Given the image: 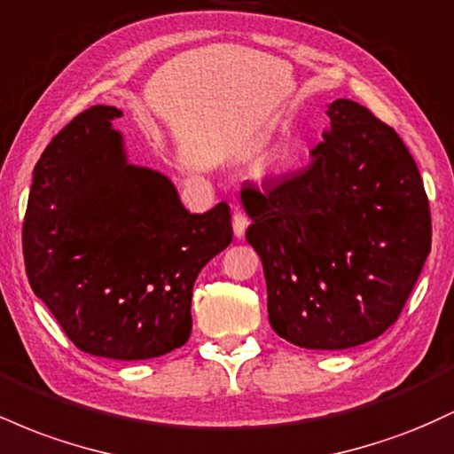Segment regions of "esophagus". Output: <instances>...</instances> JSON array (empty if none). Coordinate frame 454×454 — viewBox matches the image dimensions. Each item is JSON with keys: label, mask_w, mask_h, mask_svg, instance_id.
I'll list each match as a JSON object with an SVG mask.
<instances>
[{"label": "esophagus", "mask_w": 454, "mask_h": 454, "mask_svg": "<svg viewBox=\"0 0 454 454\" xmlns=\"http://www.w3.org/2000/svg\"><path fill=\"white\" fill-rule=\"evenodd\" d=\"M247 226H249L247 215H245V213H241V211L234 213V215H232V231H234V237L241 239L243 234H245V231H247Z\"/></svg>", "instance_id": "34e87169"}]
</instances>
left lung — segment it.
Segmentation results:
<instances>
[{
  "instance_id": "8db88e82",
  "label": "left lung",
  "mask_w": 454,
  "mask_h": 454,
  "mask_svg": "<svg viewBox=\"0 0 454 454\" xmlns=\"http://www.w3.org/2000/svg\"><path fill=\"white\" fill-rule=\"evenodd\" d=\"M326 114L311 164L262 190L245 185L241 200L273 331L309 350H346L397 322L431 252V213L393 128L343 98Z\"/></svg>"
}]
</instances>
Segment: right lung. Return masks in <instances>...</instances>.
Here are the masks:
<instances>
[{
  "label": "right lung",
  "mask_w": 454,
  "mask_h": 454,
  "mask_svg": "<svg viewBox=\"0 0 454 454\" xmlns=\"http://www.w3.org/2000/svg\"><path fill=\"white\" fill-rule=\"evenodd\" d=\"M114 106L76 114L34 168L27 279L78 350L145 361L190 340L192 288L232 241L231 207L190 213L158 170L129 164Z\"/></svg>",
  "instance_id": "add662e5"
}]
</instances>
